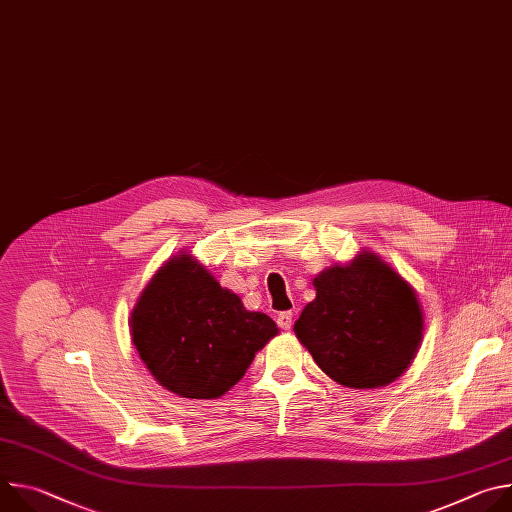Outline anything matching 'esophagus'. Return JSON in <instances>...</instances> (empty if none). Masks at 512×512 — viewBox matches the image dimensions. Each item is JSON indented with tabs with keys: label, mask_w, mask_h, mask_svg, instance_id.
<instances>
[{
	"label": "esophagus",
	"mask_w": 512,
	"mask_h": 512,
	"mask_svg": "<svg viewBox=\"0 0 512 512\" xmlns=\"http://www.w3.org/2000/svg\"><path fill=\"white\" fill-rule=\"evenodd\" d=\"M277 324L281 330H291V326H294V314L291 312H281L277 316Z\"/></svg>",
	"instance_id": "esophagus-1"
}]
</instances>
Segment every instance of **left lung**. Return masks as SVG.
<instances>
[{
    "label": "left lung",
    "instance_id": "obj_1",
    "mask_svg": "<svg viewBox=\"0 0 512 512\" xmlns=\"http://www.w3.org/2000/svg\"><path fill=\"white\" fill-rule=\"evenodd\" d=\"M316 298L294 324L298 340L338 385L379 389L397 381L423 340L413 285L373 251L314 277Z\"/></svg>",
    "mask_w": 512,
    "mask_h": 512
}]
</instances>
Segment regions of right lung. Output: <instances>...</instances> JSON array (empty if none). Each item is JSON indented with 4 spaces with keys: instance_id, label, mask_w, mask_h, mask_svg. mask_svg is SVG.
<instances>
[{
    "instance_id": "add662e5",
    "label": "right lung",
    "mask_w": 512,
    "mask_h": 512,
    "mask_svg": "<svg viewBox=\"0 0 512 512\" xmlns=\"http://www.w3.org/2000/svg\"><path fill=\"white\" fill-rule=\"evenodd\" d=\"M129 332L150 375L186 399H218L233 389L255 354L279 334L188 251L170 257L139 294Z\"/></svg>"
}]
</instances>
